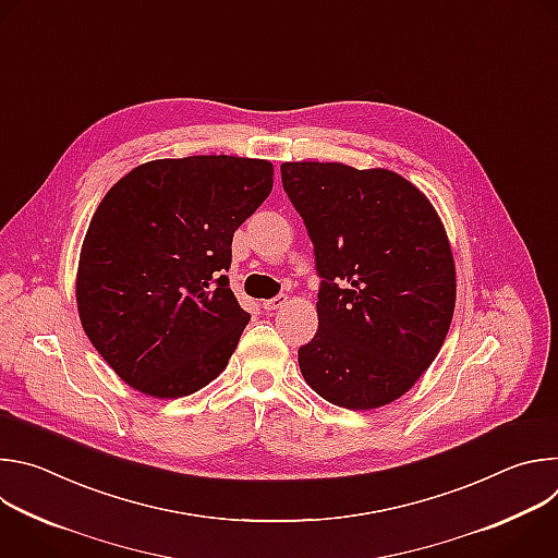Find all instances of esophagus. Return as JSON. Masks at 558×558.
<instances>
[{
	"mask_svg": "<svg viewBox=\"0 0 558 558\" xmlns=\"http://www.w3.org/2000/svg\"><path fill=\"white\" fill-rule=\"evenodd\" d=\"M284 304H287V295H276V298L263 302V306H265L267 311H278V308H282Z\"/></svg>",
	"mask_w": 558,
	"mask_h": 558,
	"instance_id": "34e87169",
	"label": "esophagus"
}]
</instances>
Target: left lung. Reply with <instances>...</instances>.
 I'll use <instances>...</instances> for the list:
<instances>
[{
	"instance_id": "left-lung-1",
	"label": "left lung",
	"mask_w": 558,
	"mask_h": 558,
	"mask_svg": "<svg viewBox=\"0 0 558 558\" xmlns=\"http://www.w3.org/2000/svg\"><path fill=\"white\" fill-rule=\"evenodd\" d=\"M280 172L323 278L317 333L298 351L304 381L351 411L400 400L452 323L454 258L437 209L384 168L295 161Z\"/></svg>"
}]
</instances>
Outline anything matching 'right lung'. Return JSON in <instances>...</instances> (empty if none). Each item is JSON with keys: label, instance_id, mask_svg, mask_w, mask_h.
Returning a JSON list of instances; mask_svg holds the SVG:
<instances>
[{"label": "right lung", "instance_id": "1", "mask_svg": "<svg viewBox=\"0 0 558 558\" xmlns=\"http://www.w3.org/2000/svg\"><path fill=\"white\" fill-rule=\"evenodd\" d=\"M271 187L269 161L211 154L158 158L108 190L78 256L76 308L128 386L174 400L225 371L250 313L222 271Z\"/></svg>", "mask_w": 558, "mask_h": 558}]
</instances>
